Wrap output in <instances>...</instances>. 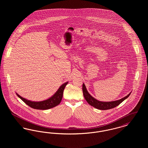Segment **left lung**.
<instances>
[{
	"instance_id": "left-lung-1",
	"label": "left lung",
	"mask_w": 148,
	"mask_h": 148,
	"mask_svg": "<svg viewBox=\"0 0 148 148\" xmlns=\"http://www.w3.org/2000/svg\"><path fill=\"white\" fill-rule=\"evenodd\" d=\"M83 95L86 101L88 102V103H89L90 106L98 109L103 110L110 109L119 106L120 103H121L125 99L127 98L130 95V94H129L124 98L118 100H116L114 101H109V102H103V101H100L92 97L87 91L84 84H83Z\"/></svg>"
}]
</instances>
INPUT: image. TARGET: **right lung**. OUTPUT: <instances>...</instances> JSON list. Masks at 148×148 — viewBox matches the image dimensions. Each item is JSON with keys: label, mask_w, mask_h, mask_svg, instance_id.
<instances>
[{"label": "right lung", "mask_w": 148, "mask_h": 148, "mask_svg": "<svg viewBox=\"0 0 148 148\" xmlns=\"http://www.w3.org/2000/svg\"><path fill=\"white\" fill-rule=\"evenodd\" d=\"M68 82H66L62 85L59 88L58 91L54 94V95L52 96L51 98L42 101H39V102L32 101L30 100H28L26 99L22 98L17 93H16V95L19 98L21 99L27 105L29 106L30 107L35 109L47 110V109L54 108L60 103L63 98V95L64 90L65 89V86L68 84Z\"/></svg>", "instance_id": "add662e5"}]
</instances>
